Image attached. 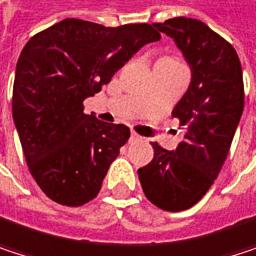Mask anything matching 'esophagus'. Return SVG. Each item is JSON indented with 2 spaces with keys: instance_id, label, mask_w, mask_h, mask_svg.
<instances>
[{
  "instance_id": "esophagus-1",
  "label": "esophagus",
  "mask_w": 256,
  "mask_h": 256,
  "mask_svg": "<svg viewBox=\"0 0 256 256\" xmlns=\"http://www.w3.org/2000/svg\"><path fill=\"white\" fill-rule=\"evenodd\" d=\"M142 138H143V137H142V136H138L136 131H131V136H130V140H131V142H140Z\"/></svg>"
}]
</instances>
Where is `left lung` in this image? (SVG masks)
<instances>
[{
    "label": "left lung",
    "instance_id": "obj_1",
    "mask_svg": "<svg viewBox=\"0 0 256 256\" xmlns=\"http://www.w3.org/2000/svg\"><path fill=\"white\" fill-rule=\"evenodd\" d=\"M154 26L172 37L191 66V83L172 114L185 130L176 150L154 146L138 168L146 198L167 212L196 204L218 178L244 104L243 72L234 48L204 22L168 19Z\"/></svg>",
    "mask_w": 256,
    "mask_h": 256
}]
</instances>
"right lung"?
Here are the masks:
<instances>
[{"label":"right lung","mask_w":256,"mask_h":256,"mask_svg":"<svg viewBox=\"0 0 256 256\" xmlns=\"http://www.w3.org/2000/svg\"><path fill=\"white\" fill-rule=\"evenodd\" d=\"M161 34L149 24L110 28L64 19L24 48L13 84V120L28 168L50 200L78 207L101 190L130 128L83 112V101Z\"/></svg>","instance_id":"1"}]
</instances>
